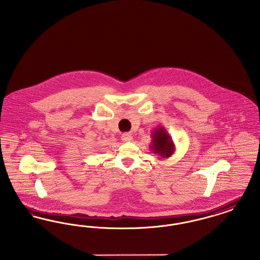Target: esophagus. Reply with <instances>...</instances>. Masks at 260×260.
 I'll use <instances>...</instances> for the list:
<instances>
[{
	"mask_svg": "<svg viewBox=\"0 0 260 260\" xmlns=\"http://www.w3.org/2000/svg\"><path fill=\"white\" fill-rule=\"evenodd\" d=\"M122 140L124 142H129V141L133 140V136L131 134H124L122 136Z\"/></svg>",
	"mask_w": 260,
	"mask_h": 260,
	"instance_id": "34e87169",
	"label": "esophagus"
}]
</instances>
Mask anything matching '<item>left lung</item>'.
Here are the masks:
<instances>
[{
    "mask_svg": "<svg viewBox=\"0 0 260 260\" xmlns=\"http://www.w3.org/2000/svg\"><path fill=\"white\" fill-rule=\"evenodd\" d=\"M151 137L152 142L150 143L149 148L152 153L158 155L159 160L168 159L173 156L175 152V145L172 136L162 125H158V127L152 132Z\"/></svg>",
    "mask_w": 260,
    "mask_h": 260,
    "instance_id": "8db88e82",
    "label": "left lung"
}]
</instances>
